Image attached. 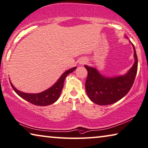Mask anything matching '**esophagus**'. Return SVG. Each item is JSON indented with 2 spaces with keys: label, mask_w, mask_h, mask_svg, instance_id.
Returning a JSON list of instances; mask_svg holds the SVG:
<instances>
[{
  "label": "esophagus",
  "mask_w": 148,
  "mask_h": 148,
  "mask_svg": "<svg viewBox=\"0 0 148 148\" xmlns=\"http://www.w3.org/2000/svg\"><path fill=\"white\" fill-rule=\"evenodd\" d=\"M85 62H86V61H82L81 64H83V63H85Z\"/></svg>",
  "instance_id": "obj_1"
}]
</instances>
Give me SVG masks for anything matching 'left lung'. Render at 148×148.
I'll return each mask as SVG.
<instances>
[{"mask_svg":"<svg viewBox=\"0 0 148 148\" xmlns=\"http://www.w3.org/2000/svg\"><path fill=\"white\" fill-rule=\"evenodd\" d=\"M134 48V64L126 74L116 77H106L100 74L97 69L85 65L88 76L85 86L90 100L98 105H110L123 98L134 82L138 71V57Z\"/></svg>","mask_w":148,"mask_h":148,"instance_id":"8db88e82","label":"left lung"}]
</instances>
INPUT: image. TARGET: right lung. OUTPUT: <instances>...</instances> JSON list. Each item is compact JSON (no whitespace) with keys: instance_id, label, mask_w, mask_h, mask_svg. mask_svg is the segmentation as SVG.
Masks as SVG:
<instances>
[{"instance_id":"right-lung-1","label":"right lung","mask_w":148,"mask_h":148,"mask_svg":"<svg viewBox=\"0 0 148 148\" xmlns=\"http://www.w3.org/2000/svg\"><path fill=\"white\" fill-rule=\"evenodd\" d=\"M76 67L72 68L71 69L68 70L64 72L62 75L60 77L58 81L54 84L52 86L48 88L45 91L42 92L40 93L37 94H28L25 93L21 91L18 90L12 84L10 81V84L12 86V88L14 89V92L21 96L22 98L25 99L27 102L32 103V104L36 106H48L54 103L56 101L58 100L59 97L60 96L62 90L64 86V82L68 74L71 73L76 69Z\"/></svg>"}]
</instances>
